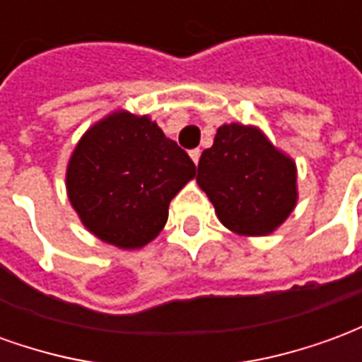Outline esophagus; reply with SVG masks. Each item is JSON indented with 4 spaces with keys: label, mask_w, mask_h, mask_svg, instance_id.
Here are the masks:
<instances>
[{
    "label": "esophagus",
    "mask_w": 362,
    "mask_h": 362,
    "mask_svg": "<svg viewBox=\"0 0 362 362\" xmlns=\"http://www.w3.org/2000/svg\"><path fill=\"white\" fill-rule=\"evenodd\" d=\"M189 157H192V160H194V163H199V157H202V151L199 149H192L189 151Z\"/></svg>",
    "instance_id": "obj_1"
}]
</instances>
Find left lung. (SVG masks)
Returning a JSON list of instances; mask_svg holds the SVG:
<instances>
[{
    "instance_id": "8db88e82",
    "label": "left lung",
    "mask_w": 362,
    "mask_h": 362,
    "mask_svg": "<svg viewBox=\"0 0 362 362\" xmlns=\"http://www.w3.org/2000/svg\"><path fill=\"white\" fill-rule=\"evenodd\" d=\"M197 184L219 221L246 236L273 233L296 204L295 163L259 129L225 124L197 165Z\"/></svg>"
}]
</instances>
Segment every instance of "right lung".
Instances as JSON below:
<instances>
[{
  "instance_id": "1",
  "label": "right lung",
  "mask_w": 362,
  "mask_h": 362,
  "mask_svg": "<svg viewBox=\"0 0 362 362\" xmlns=\"http://www.w3.org/2000/svg\"><path fill=\"white\" fill-rule=\"evenodd\" d=\"M194 176V160L155 122L114 112L77 143L67 196L93 235L132 250L163 230L170 199Z\"/></svg>"
}]
</instances>
